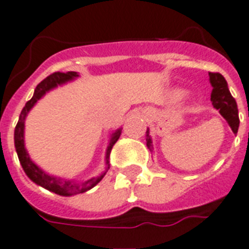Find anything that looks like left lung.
Segmentation results:
<instances>
[{
	"label": "left lung",
	"mask_w": 249,
	"mask_h": 249,
	"mask_svg": "<svg viewBox=\"0 0 249 249\" xmlns=\"http://www.w3.org/2000/svg\"><path fill=\"white\" fill-rule=\"evenodd\" d=\"M209 79L213 86L212 94H211V101L214 108L220 111L225 120L228 121L230 128L234 132V134L238 133L239 128V115H238V106H236L235 99L229 91L228 83L221 73L218 72H209ZM146 142L147 147L151 148V138L148 134V130L146 132Z\"/></svg>",
	"instance_id": "left-lung-1"
}]
</instances>
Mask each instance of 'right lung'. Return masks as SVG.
Masks as SVG:
<instances>
[{"instance_id":"add662e5","label":"right lung","mask_w":249,"mask_h":249,"mask_svg":"<svg viewBox=\"0 0 249 249\" xmlns=\"http://www.w3.org/2000/svg\"><path fill=\"white\" fill-rule=\"evenodd\" d=\"M77 72H54L50 76H48L46 79H44L38 85L36 86L35 89V94L33 97L29 99L27 103H25L24 108L21 109L20 116H19V121H18L17 126H15V133H14V141H15V148H17L18 158H19V161H20L23 169H24L25 174L28 176L31 179H32L35 183L42 186L49 191L52 193H55L58 195H63V196H70V195H73V194H81L85 193L88 190H90L91 187L97 185L98 182L101 181L103 176L106 173H103L101 177L98 178H91V179H88L85 182H81V183H72L70 181H62L59 178L52 177L41 170L36 164L33 163L32 160L29 159L28 154L25 151L24 148V120L27 113L29 112V109L32 108L35 103H36L38 99H40L42 95H44L46 91H49L53 88L60 85V84H64L72 80L73 77H77ZM121 134V130L119 129L117 132L113 133L112 138H111V142H109V146L107 148V155H106V165H107V169H109V154H111V150H112L113 144L116 143L119 137Z\"/></svg>"}]
</instances>
